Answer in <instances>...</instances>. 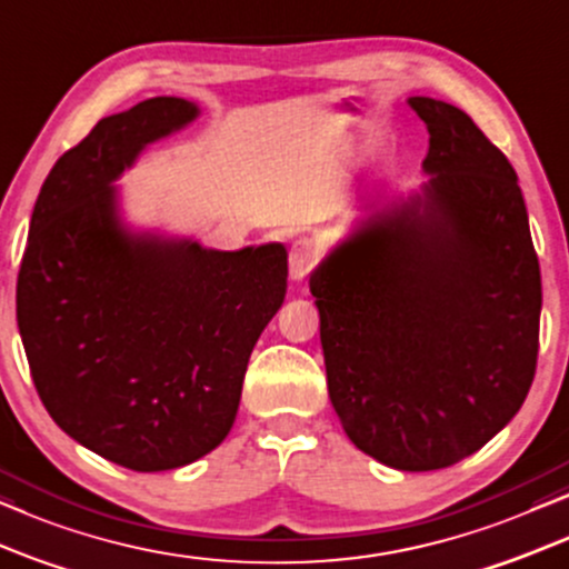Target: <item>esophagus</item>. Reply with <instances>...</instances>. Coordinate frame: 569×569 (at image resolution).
<instances>
[{"instance_id":"34e87169","label":"esophagus","mask_w":569,"mask_h":569,"mask_svg":"<svg viewBox=\"0 0 569 569\" xmlns=\"http://www.w3.org/2000/svg\"><path fill=\"white\" fill-rule=\"evenodd\" d=\"M317 252H320V247H317V241L312 237H299L293 241L289 254V270L293 280H301L309 270H312Z\"/></svg>"}]
</instances>
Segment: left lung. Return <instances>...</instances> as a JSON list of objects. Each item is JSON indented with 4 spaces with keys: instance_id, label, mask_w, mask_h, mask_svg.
Returning <instances> with one entry per match:
<instances>
[{
    "instance_id": "obj_1",
    "label": "left lung",
    "mask_w": 569,
    "mask_h": 569,
    "mask_svg": "<svg viewBox=\"0 0 569 569\" xmlns=\"http://www.w3.org/2000/svg\"><path fill=\"white\" fill-rule=\"evenodd\" d=\"M408 106L429 130V181L340 241L309 291L348 439L398 471H437L481 450L531 390L541 270L502 150L458 106Z\"/></svg>"
}]
</instances>
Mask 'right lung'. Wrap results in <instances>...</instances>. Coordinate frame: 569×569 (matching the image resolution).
Wrapping results in <instances>:
<instances>
[{
	"label": "right lung",
	"instance_id": "obj_1",
	"mask_svg": "<svg viewBox=\"0 0 569 569\" xmlns=\"http://www.w3.org/2000/svg\"><path fill=\"white\" fill-rule=\"evenodd\" d=\"M197 113L158 96L98 121L43 181L18 276L38 398L74 442L140 473L223 442L289 278L283 244L221 252L121 223L113 181Z\"/></svg>",
	"mask_w": 569,
	"mask_h": 569
}]
</instances>
